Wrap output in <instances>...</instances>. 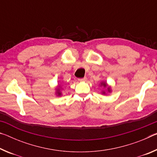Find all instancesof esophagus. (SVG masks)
I'll return each instance as SVG.
<instances>
[{
  "mask_svg": "<svg viewBox=\"0 0 157 157\" xmlns=\"http://www.w3.org/2000/svg\"><path fill=\"white\" fill-rule=\"evenodd\" d=\"M86 79H87V78H86V77H84V78H79L78 80L79 82H84V81H86Z\"/></svg>",
  "mask_w": 157,
  "mask_h": 157,
  "instance_id": "1",
  "label": "esophagus"
}]
</instances>
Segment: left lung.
<instances>
[{
    "label": "left lung",
    "mask_w": 157,
    "mask_h": 157,
    "mask_svg": "<svg viewBox=\"0 0 157 157\" xmlns=\"http://www.w3.org/2000/svg\"><path fill=\"white\" fill-rule=\"evenodd\" d=\"M102 85H104V86H106V83H102ZM104 94H105V92H104Z\"/></svg>",
    "instance_id": "obj_1"
}]
</instances>
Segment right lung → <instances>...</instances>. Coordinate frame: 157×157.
Masks as SVG:
<instances>
[{
    "mask_svg": "<svg viewBox=\"0 0 157 157\" xmlns=\"http://www.w3.org/2000/svg\"><path fill=\"white\" fill-rule=\"evenodd\" d=\"M59 95H60V93H59Z\"/></svg>",
    "mask_w": 157,
    "mask_h": 157,
    "instance_id": "obj_1",
    "label": "right lung"
}]
</instances>
